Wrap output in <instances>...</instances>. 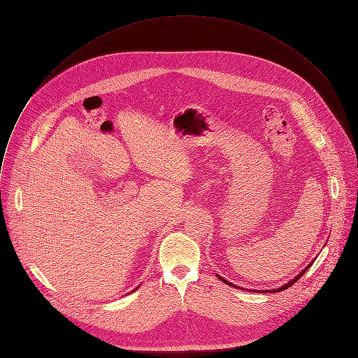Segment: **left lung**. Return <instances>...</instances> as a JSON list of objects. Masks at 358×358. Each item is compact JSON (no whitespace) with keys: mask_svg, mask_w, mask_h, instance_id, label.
I'll return each mask as SVG.
<instances>
[{"mask_svg":"<svg viewBox=\"0 0 358 358\" xmlns=\"http://www.w3.org/2000/svg\"><path fill=\"white\" fill-rule=\"evenodd\" d=\"M313 262H315V259H313V261H312V262H310L308 266H306V268H304V269H303V271H301L299 275H296L293 279H290L287 283L282 285L280 287H276V289H271V290H252V289H249V290H250V292H259V293H265V292H266V293H269V292H272V293H273V292H282V290H285V289L290 287L293 283H296V282H297V280H299V279H300V278H301V276H303L306 272H308V269L312 266V264H313ZM217 276H218V279H221L224 283H227V285H229V286H232V287H236V289H242V287H239V286H235L234 283H231V282L225 280V279H224V278H221L220 275H217Z\"/></svg>","mask_w":358,"mask_h":358,"instance_id":"left-lung-1","label":"left lung"}]
</instances>
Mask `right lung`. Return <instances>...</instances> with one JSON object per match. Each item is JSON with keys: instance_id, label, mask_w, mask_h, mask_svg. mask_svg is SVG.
<instances>
[{"instance_id": "add662e5", "label": "right lung", "mask_w": 358, "mask_h": 358, "mask_svg": "<svg viewBox=\"0 0 358 358\" xmlns=\"http://www.w3.org/2000/svg\"><path fill=\"white\" fill-rule=\"evenodd\" d=\"M137 289H138V287H136V289H134V290H137ZM134 290H131V292H134Z\"/></svg>"}]
</instances>
